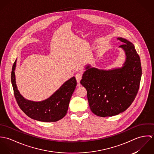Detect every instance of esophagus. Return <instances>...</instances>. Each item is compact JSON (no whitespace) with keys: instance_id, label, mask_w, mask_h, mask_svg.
<instances>
[{"instance_id":"1","label":"esophagus","mask_w":154,"mask_h":154,"mask_svg":"<svg viewBox=\"0 0 154 154\" xmlns=\"http://www.w3.org/2000/svg\"><path fill=\"white\" fill-rule=\"evenodd\" d=\"M82 75L80 73H76L75 74V78L76 79V81L78 83L80 82L81 79H82Z\"/></svg>"}]
</instances>
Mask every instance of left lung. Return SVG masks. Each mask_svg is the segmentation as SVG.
Returning <instances> with one entry per match:
<instances>
[{
  "label": "left lung",
  "mask_w": 154,
  "mask_h": 154,
  "mask_svg": "<svg viewBox=\"0 0 154 154\" xmlns=\"http://www.w3.org/2000/svg\"><path fill=\"white\" fill-rule=\"evenodd\" d=\"M119 47L126 56L121 68L100 70L90 65L86 67L81 84L87 91L90 109L100 117H110L127 110L134 101L142 76L139 56L134 45L122 37Z\"/></svg>",
  "instance_id": "8db88e82"
}]
</instances>
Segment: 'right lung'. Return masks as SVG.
<instances>
[{"instance_id":"right-lung-1","label":"right lung","mask_w":154,"mask_h":154,"mask_svg":"<svg viewBox=\"0 0 154 154\" xmlns=\"http://www.w3.org/2000/svg\"><path fill=\"white\" fill-rule=\"evenodd\" d=\"M15 61L11 72V82L16 101L24 113L29 117L44 122H57L66 116L70 98L76 86L73 76L65 82L57 91L47 100L34 102L25 99L17 89L15 81Z\"/></svg>"}]
</instances>
